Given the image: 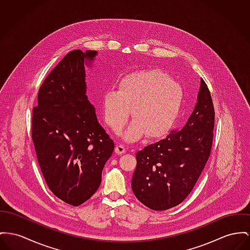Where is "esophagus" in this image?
<instances>
[{
  "mask_svg": "<svg viewBox=\"0 0 250 250\" xmlns=\"http://www.w3.org/2000/svg\"><path fill=\"white\" fill-rule=\"evenodd\" d=\"M115 151H116V153H117V154H122V153H124L126 151V149H125L124 145L117 144V146L115 148Z\"/></svg>",
  "mask_w": 250,
  "mask_h": 250,
  "instance_id": "obj_1",
  "label": "esophagus"
}]
</instances>
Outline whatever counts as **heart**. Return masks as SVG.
Here are the masks:
<instances>
[{"label":"heart","instance_id":"b5f03b06","mask_svg":"<svg viewBox=\"0 0 250 250\" xmlns=\"http://www.w3.org/2000/svg\"><path fill=\"white\" fill-rule=\"evenodd\" d=\"M181 102L180 85L164 72L150 69L123 77L117 90L104 93L102 108L105 122L116 133L132 114L133 121L122 135L128 141H134L144 133L155 137L166 133L178 115Z\"/></svg>","mask_w":250,"mask_h":250}]
</instances>
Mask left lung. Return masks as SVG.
<instances>
[{"mask_svg": "<svg viewBox=\"0 0 250 250\" xmlns=\"http://www.w3.org/2000/svg\"><path fill=\"white\" fill-rule=\"evenodd\" d=\"M214 117L210 92L201 79L196 105L183 127L136 152L132 189L143 205L166 210L188 197L210 155Z\"/></svg>", "mask_w": 250, "mask_h": 250, "instance_id": "left-lung-1", "label": "left lung"}]
</instances>
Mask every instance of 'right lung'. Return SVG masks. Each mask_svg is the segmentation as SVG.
<instances>
[{
	"label": "right lung",
	"instance_id": "1",
	"mask_svg": "<svg viewBox=\"0 0 250 250\" xmlns=\"http://www.w3.org/2000/svg\"><path fill=\"white\" fill-rule=\"evenodd\" d=\"M96 55L69 52L41 85L32 113L31 136L44 180L58 198L75 207L98 190L115 147L85 95L84 59Z\"/></svg>",
	"mask_w": 250,
	"mask_h": 250
}]
</instances>
